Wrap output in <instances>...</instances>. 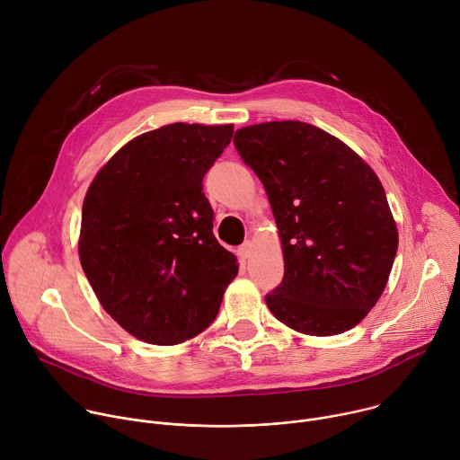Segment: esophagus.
<instances>
[{"label": "esophagus", "mask_w": 460, "mask_h": 460, "mask_svg": "<svg viewBox=\"0 0 460 460\" xmlns=\"http://www.w3.org/2000/svg\"><path fill=\"white\" fill-rule=\"evenodd\" d=\"M249 254H251V242H245V243H242V245L238 247V256H240L242 260H247Z\"/></svg>", "instance_id": "obj_1"}]
</instances>
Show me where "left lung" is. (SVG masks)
Listing matches in <instances>:
<instances>
[{"label":"left lung","instance_id":"left-lung-1","mask_svg":"<svg viewBox=\"0 0 460 460\" xmlns=\"http://www.w3.org/2000/svg\"><path fill=\"white\" fill-rule=\"evenodd\" d=\"M242 160L264 183L284 252V280L266 296L291 330L349 332L378 302L399 231L375 171L344 142L305 121L236 130Z\"/></svg>","mask_w":460,"mask_h":460}]
</instances>
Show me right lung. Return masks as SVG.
I'll use <instances>...</instances> for the list:
<instances>
[{
	"label": "right lung",
	"instance_id": "add662e5",
	"mask_svg": "<svg viewBox=\"0 0 460 460\" xmlns=\"http://www.w3.org/2000/svg\"><path fill=\"white\" fill-rule=\"evenodd\" d=\"M234 127L171 123L127 142L91 181L78 252L103 309L135 339L174 346L217 318L238 261L213 234L202 180Z\"/></svg>",
	"mask_w": 460,
	"mask_h": 460
}]
</instances>
